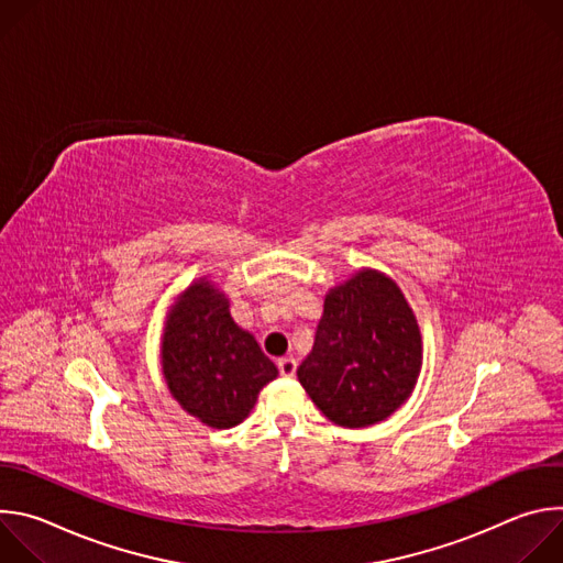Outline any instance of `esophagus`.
<instances>
[{
  "mask_svg": "<svg viewBox=\"0 0 563 563\" xmlns=\"http://www.w3.org/2000/svg\"><path fill=\"white\" fill-rule=\"evenodd\" d=\"M296 367H298V363H296V358L294 356H285V358H280L278 361V372H280V376H294L296 374Z\"/></svg>",
  "mask_w": 563,
  "mask_h": 563,
  "instance_id": "34e87169",
  "label": "esophagus"
}]
</instances>
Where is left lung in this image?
Here are the masks:
<instances>
[{"instance_id": "8db88e82", "label": "left lung", "mask_w": 563, "mask_h": 563, "mask_svg": "<svg viewBox=\"0 0 563 563\" xmlns=\"http://www.w3.org/2000/svg\"><path fill=\"white\" fill-rule=\"evenodd\" d=\"M423 361L417 316L398 285L361 269L325 296L298 380L332 423L367 428L412 394Z\"/></svg>"}]
</instances>
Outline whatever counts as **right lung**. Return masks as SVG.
<instances>
[{
	"instance_id": "add662e5",
	"label": "right lung",
	"mask_w": 563,
	"mask_h": 563,
	"mask_svg": "<svg viewBox=\"0 0 563 563\" xmlns=\"http://www.w3.org/2000/svg\"><path fill=\"white\" fill-rule=\"evenodd\" d=\"M163 374L183 410L227 430L250 417L258 391L278 369L256 339L233 323L224 294L200 278L167 316Z\"/></svg>"
}]
</instances>
